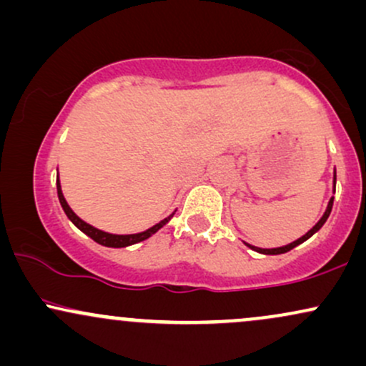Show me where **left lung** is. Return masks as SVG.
I'll use <instances>...</instances> for the list:
<instances>
[{
    "label": "left lung",
    "mask_w": 366,
    "mask_h": 366,
    "mask_svg": "<svg viewBox=\"0 0 366 366\" xmlns=\"http://www.w3.org/2000/svg\"><path fill=\"white\" fill-rule=\"evenodd\" d=\"M334 184H335V175H334ZM332 204H334V197H332V199L329 201V207H327L325 213H323V217L320 218V220H318V224L315 225L312 230H308V232H306L303 237H300V239H297V241L291 242V244H287V246H282V247H275V249H262V247H254V246H249V244H247V246H249L251 249L258 251V253H262V254H282V253H287V251H291L292 247L300 246L301 242H305L306 239H310V237L313 236L315 232H318V230L322 229V225L325 224V222H327V218H329V215H330V212H332Z\"/></svg>",
    "instance_id": "1"
}]
</instances>
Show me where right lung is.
Segmentation results:
<instances>
[{
	"mask_svg": "<svg viewBox=\"0 0 366 366\" xmlns=\"http://www.w3.org/2000/svg\"><path fill=\"white\" fill-rule=\"evenodd\" d=\"M56 191H58V199H60V204L63 208V212H65V215L70 218V222L77 227V229H81L86 236H89L92 241H96L98 244L102 246H107V247H125V246H130V244H137V242L144 241V239H148L153 236L154 232H158L159 229H162L163 225L169 224V220L172 217H174V213H172L170 217H167L165 220H162L159 224L153 225L151 229L144 230V232L141 234H130V236H117V234H108V232H103V230H98L96 227H92L89 224H86V222L81 220L75 213L70 209L69 204H66L65 197L61 194V187H60V182H56Z\"/></svg>",
	"mask_w": 366,
	"mask_h": 366,
	"instance_id": "right-lung-1",
	"label": "right lung"
}]
</instances>
